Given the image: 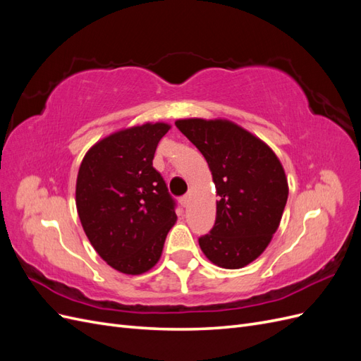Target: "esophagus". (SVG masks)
Instances as JSON below:
<instances>
[{
    "mask_svg": "<svg viewBox=\"0 0 361 361\" xmlns=\"http://www.w3.org/2000/svg\"><path fill=\"white\" fill-rule=\"evenodd\" d=\"M190 200H191L190 194H185V195H182V197H180V204H182L183 207H187V206L190 204Z\"/></svg>",
    "mask_w": 361,
    "mask_h": 361,
    "instance_id": "esophagus-1",
    "label": "esophagus"
}]
</instances>
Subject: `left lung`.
<instances>
[{"instance_id": "1", "label": "left lung", "mask_w": 361, "mask_h": 361, "mask_svg": "<svg viewBox=\"0 0 361 361\" xmlns=\"http://www.w3.org/2000/svg\"><path fill=\"white\" fill-rule=\"evenodd\" d=\"M176 126L202 152L220 197L215 224L199 245L212 264L243 268L279 228L289 194L285 170L264 141L228 120L185 118Z\"/></svg>"}]
</instances>
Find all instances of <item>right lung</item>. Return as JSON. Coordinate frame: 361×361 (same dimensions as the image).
I'll return each instance as SVG.
<instances>
[{"instance_id": "obj_1", "label": "right lung", "mask_w": 361, "mask_h": 361, "mask_svg": "<svg viewBox=\"0 0 361 361\" xmlns=\"http://www.w3.org/2000/svg\"><path fill=\"white\" fill-rule=\"evenodd\" d=\"M166 123L118 130L87 152L76 179V209L90 244L123 274L155 267L176 223V202L154 169Z\"/></svg>"}]
</instances>
